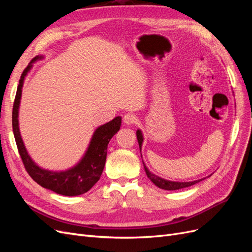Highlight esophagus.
Listing matches in <instances>:
<instances>
[{
  "instance_id": "34e87169",
  "label": "esophagus",
  "mask_w": 252,
  "mask_h": 252,
  "mask_svg": "<svg viewBox=\"0 0 252 252\" xmlns=\"http://www.w3.org/2000/svg\"><path fill=\"white\" fill-rule=\"evenodd\" d=\"M135 121H136V118L132 113H126L123 117V122L126 125H132L135 123Z\"/></svg>"
}]
</instances>
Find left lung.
Masks as SVG:
<instances>
[{
    "instance_id": "obj_1",
    "label": "left lung",
    "mask_w": 252,
    "mask_h": 252,
    "mask_svg": "<svg viewBox=\"0 0 252 252\" xmlns=\"http://www.w3.org/2000/svg\"><path fill=\"white\" fill-rule=\"evenodd\" d=\"M136 139H138L139 146H140V149H141L142 143H143V135H142V132L140 130L136 131ZM143 164H144V162H143ZM144 168H145V171H146L148 179L152 183H154L156 186H158V188H161V189H164V190H179V189H182V188L192 186V185L196 184V183H199L200 181L204 180V179H202V180H197V181H193V182H171V181L164 180L162 178L158 177V175L151 173L147 169V167L145 166V164H144Z\"/></svg>"
}]
</instances>
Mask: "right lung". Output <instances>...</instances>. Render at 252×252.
<instances>
[{"label":"right lung","mask_w":252,"mask_h":252,"mask_svg":"<svg viewBox=\"0 0 252 252\" xmlns=\"http://www.w3.org/2000/svg\"><path fill=\"white\" fill-rule=\"evenodd\" d=\"M39 59H42V57L33 58L30 64L22 72L16 97H14L12 108V129L17 147L26 171L37 184L59 194L68 196L80 195L87 192L100 180L106 162V156H107L108 143L112 136L120 130L121 118H114L112 121L96 129L85 156L73 168L66 171L53 172L42 169L39 166H36L28 156L24 144H23L19 130L18 113L25 75L32 68V64Z\"/></svg>","instance_id":"obj_1"}]
</instances>
